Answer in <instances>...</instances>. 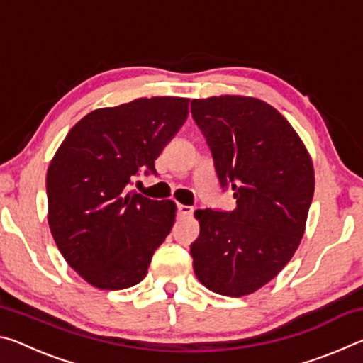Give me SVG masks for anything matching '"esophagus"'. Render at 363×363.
I'll use <instances>...</instances> for the list:
<instances>
[{"label": "esophagus", "instance_id": "1", "mask_svg": "<svg viewBox=\"0 0 363 363\" xmlns=\"http://www.w3.org/2000/svg\"><path fill=\"white\" fill-rule=\"evenodd\" d=\"M194 213V208L192 206H187V205H177V216L179 218H187L190 214Z\"/></svg>", "mask_w": 363, "mask_h": 363}]
</instances>
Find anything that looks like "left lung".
<instances>
[{
    "mask_svg": "<svg viewBox=\"0 0 363 363\" xmlns=\"http://www.w3.org/2000/svg\"><path fill=\"white\" fill-rule=\"evenodd\" d=\"M190 112L210 147L232 211L196 210L200 235L190 245L196 279L240 298L272 280L299 247L314 196V167L298 133L255 97L194 99Z\"/></svg>",
    "mask_w": 363,
    "mask_h": 363,
    "instance_id": "left-lung-1",
    "label": "left lung"
}]
</instances>
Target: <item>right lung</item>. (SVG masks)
I'll list each match as a JSON object with an SVG mask.
<instances>
[{"label":"right lung","mask_w":363,"mask_h":363,"mask_svg":"<svg viewBox=\"0 0 363 363\" xmlns=\"http://www.w3.org/2000/svg\"><path fill=\"white\" fill-rule=\"evenodd\" d=\"M189 115V99L152 97L97 108L67 134L48 168V223L69 266L101 290L139 284L174 224L171 200L130 190Z\"/></svg>","instance_id":"add662e5"}]
</instances>
